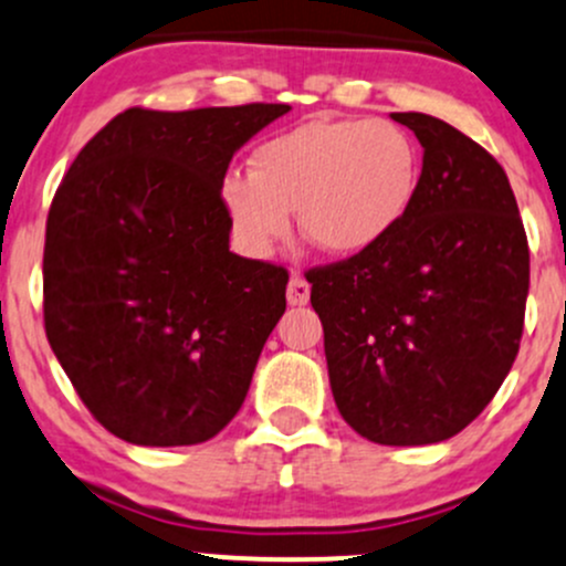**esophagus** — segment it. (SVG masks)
<instances>
[{
    "mask_svg": "<svg viewBox=\"0 0 566 566\" xmlns=\"http://www.w3.org/2000/svg\"><path fill=\"white\" fill-rule=\"evenodd\" d=\"M308 297H312V284L303 276H293L287 284V303L290 306H306Z\"/></svg>",
    "mask_w": 566,
    "mask_h": 566,
    "instance_id": "esophagus-1",
    "label": "esophagus"
}]
</instances>
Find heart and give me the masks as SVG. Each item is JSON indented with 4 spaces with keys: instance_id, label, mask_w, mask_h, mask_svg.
<instances>
[{
    "instance_id": "b5f03b06",
    "label": "heart",
    "mask_w": 566,
    "mask_h": 566,
    "mask_svg": "<svg viewBox=\"0 0 566 566\" xmlns=\"http://www.w3.org/2000/svg\"><path fill=\"white\" fill-rule=\"evenodd\" d=\"M421 188L419 142L400 123L308 120L263 142L250 174H228L222 209L241 247L265 258L290 235L352 258L381 247L413 212Z\"/></svg>"
}]
</instances>
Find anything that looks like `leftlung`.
Listing matches in <instances>:
<instances>
[{
	"label": "left lung",
	"instance_id": "left-lung-1",
	"mask_svg": "<svg viewBox=\"0 0 566 566\" xmlns=\"http://www.w3.org/2000/svg\"><path fill=\"white\" fill-rule=\"evenodd\" d=\"M424 147L413 212L392 239L308 271L331 389L381 446L454 438L511 374L530 247L502 166L449 123L392 112Z\"/></svg>",
	"mask_w": 566,
	"mask_h": 566
}]
</instances>
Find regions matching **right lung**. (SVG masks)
I'll return each instance as SVG.
<instances>
[{"instance_id":"right-lung-1","label":"right lung","mask_w":566,"mask_h":566,"mask_svg":"<svg viewBox=\"0 0 566 566\" xmlns=\"http://www.w3.org/2000/svg\"><path fill=\"white\" fill-rule=\"evenodd\" d=\"M287 112L126 109L55 190L45 333L80 400L126 443H203L250 392L290 276L231 252L220 185L235 150Z\"/></svg>"}]
</instances>
